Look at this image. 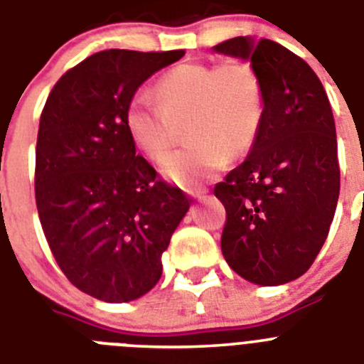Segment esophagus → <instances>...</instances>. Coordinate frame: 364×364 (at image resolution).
I'll use <instances>...</instances> for the list:
<instances>
[{
	"label": "esophagus",
	"instance_id": "esophagus-1",
	"mask_svg": "<svg viewBox=\"0 0 364 364\" xmlns=\"http://www.w3.org/2000/svg\"><path fill=\"white\" fill-rule=\"evenodd\" d=\"M190 196H192V198H196V199H199V201H201V199H205V198H206V188L190 190Z\"/></svg>",
	"mask_w": 364,
	"mask_h": 364
}]
</instances>
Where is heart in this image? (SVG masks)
Masks as SVG:
<instances>
[{"mask_svg":"<svg viewBox=\"0 0 364 364\" xmlns=\"http://www.w3.org/2000/svg\"><path fill=\"white\" fill-rule=\"evenodd\" d=\"M154 102L132 98L125 127L132 144L163 165L186 127L192 144L171 159L166 174L183 186H196L215 174L226 159L255 147L266 120V87L246 59L220 64L183 63L154 84Z\"/></svg>","mask_w":364,"mask_h":364,"instance_id":"1","label":"heart"}]
</instances>
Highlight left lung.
I'll use <instances>...</instances> for the list:
<instances>
[{
  "label": "left lung",
  "mask_w": 364,
  "mask_h": 364,
  "mask_svg": "<svg viewBox=\"0 0 364 364\" xmlns=\"http://www.w3.org/2000/svg\"><path fill=\"white\" fill-rule=\"evenodd\" d=\"M215 52L251 59L266 87L259 140L213 188L226 208L220 250L246 280L287 284L312 266L338 205L331 102L312 68L274 41L233 37Z\"/></svg>",
  "instance_id": "obj_1"
}]
</instances>
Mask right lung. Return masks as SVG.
<instances>
[{
  "instance_id": "right-lung-1",
  "label": "right lung",
  "mask_w": 364,
  "mask_h": 364,
  "mask_svg": "<svg viewBox=\"0 0 364 364\" xmlns=\"http://www.w3.org/2000/svg\"><path fill=\"white\" fill-rule=\"evenodd\" d=\"M185 55L104 50L68 70L41 113L36 205L53 259L82 293L111 304L144 296L190 203L136 154L125 111L156 71Z\"/></svg>"
}]
</instances>
